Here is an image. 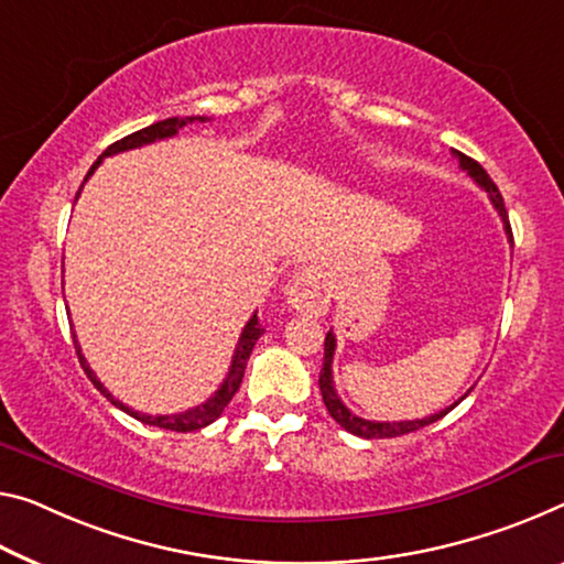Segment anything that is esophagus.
Listing matches in <instances>:
<instances>
[{
	"label": "esophagus",
	"mask_w": 564,
	"mask_h": 564,
	"mask_svg": "<svg viewBox=\"0 0 564 564\" xmlns=\"http://www.w3.org/2000/svg\"><path fill=\"white\" fill-rule=\"evenodd\" d=\"M288 305L310 317L325 315L327 305H330V290H327L325 274L319 272V267L307 264L294 274L288 290Z\"/></svg>",
	"instance_id": "34e87169"
}]
</instances>
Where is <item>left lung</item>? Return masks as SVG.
<instances>
[{"label": "left lung", "mask_w": 564, "mask_h": 564, "mask_svg": "<svg viewBox=\"0 0 564 564\" xmlns=\"http://www.w3.org/2000/svg\"><path fill=\"white\" fill-rule=\"evenodd\" d=\"M454 155L458 159V166H462V171L469 173V176L476 181V184H479L484 192L489 194L494 209L499 212L501 221H505V231H507L509 241H514L512 239V227H509V216H507V209H505V198H501L497 184H494V181L489 178V173L484 171L474 159H469V155H464V153H458V151ZM333 355H335V335L330 330V333L325 335V358H323V370H319V391H323V401H325L327 413H330L333 419L340 423L345 431H350V433H355V436H360V438H395V436H403V433H411V431H419L423 426H431V423H436L438 419H444L448 411H454L456 405H458V401H462V398H464L462 395L454 405H448V409L433 413V415H426V419L393 421V423L391 421L360 419V415L350 413L348 405L340 401V395H337V391H335V383H333Z\"/></svg>", "instance_id": "left-lung-1"}]
</instances>
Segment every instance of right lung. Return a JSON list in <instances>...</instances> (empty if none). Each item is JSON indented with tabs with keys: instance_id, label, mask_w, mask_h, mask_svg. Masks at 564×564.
I'll list each match as a JSON object with an SVG mask.
<instances>
[{
	"instance_id": "add662e5",
	"label": "right lung",
	"mask_w": 564,
	"mask_h": 564,
	"mask_svg": "<svg viewBox=\"0 0 564 564\" xmlns=\"http://www.w3.org/2000/svg\"><path fill=\"white\" fill-rule=\"evenodd\" d=\"M194 120H206V118H166V120H159V123H153V126H149V128H141V131H135V133H131V135L120 138V141H116L112 145H108L106 151H102L100 159L95 161L93 166H90V171H88V176H85V181H88V178L93 176V171L100 166L106 155H116V153H120V151L141 149V145L163 141V138L176 135V133L181 131V128H184L186 123H194ZM77 196H80V192H77ZM262 333H264V327L259 325V317H257V312H254V315L249 317V323L245 325V330H241V335H239V343H237V348H234V355H231L229 372H227V378H224V383L219 386V391H216L206 403L196 405V409H188V411H181V413H171V415H149V413L133 411V409H128V405H126L123 401H118V398H112V393L108 391L106 386L100 383L98 376H95L93 368L88 366V360H85V355H83V350H80V345H77L75 335H73V340H75L77 360H80L85 376L90 378V383H93L95 388H98V391H100L102 395H106L108 401H110L112 405H116V409L126 411L128 415H133L135 421L145 423V426H159V429H166V431L186 433V431H198V429L209 426V423H214V421L219 419V415L224 413V409H227V405H229L234 393L239 391L241 378H245V370H247V360H249V355H252L254 343L259 340V337H262Z\"/></svg>"
}]
</instances>
